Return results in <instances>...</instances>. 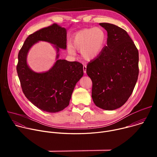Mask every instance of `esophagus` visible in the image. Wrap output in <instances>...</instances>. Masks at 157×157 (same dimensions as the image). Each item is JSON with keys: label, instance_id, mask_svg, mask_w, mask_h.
Instances as JSON below:
<instances>
[{"label": "esophagus", "instance_id": "esophagus-1", "mask_svg": "<svg viewBox=\"0 0 157 157\" xmlns=\"http://www.w3.org/2000/svg\"><path fill=\"white\" fill-rule=\"evenodd\" d=\"M83 71L84 73H86V65L84 64L83 65Z\"/></svg>", "mask_w": 157, "mask_h": 157}]
</instances>
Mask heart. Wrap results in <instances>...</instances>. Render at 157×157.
<instances>
[{
  "instance_id": "1",
  "label": "heart",
  "mask_w": 157,
  "mask_h": 157,
  "mask_svg": "<svg viewBox=\"0 0 157 157\" xmlns=\"http://www.w3.org/2000/svg\"><path fill=\"white\" fill-rule=\"evenodd\" d=\"M72 44H68V51L76 54V50L81 52L86 60L96 58L102 51L106 42V34L100 27L86 29L76 33L72 38Z\"/></svg>"
}]
</instances>
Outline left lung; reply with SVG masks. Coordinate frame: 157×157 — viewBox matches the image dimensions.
Listing matches in <instances>:
<instances>
[{
	"instance_id": "8db88e82",
	"label": "left lung",
	"mask_w": 157,
	"mask_h": 157,
	"mask_svg": "<svg viewBox=\"0 0 157 157\" xmlns=\"http://www.w3.org/2000/svg\"><path fill=\"white\" fill-rule=\"evenodd\" d=\"M107 32V46L89 62L86 73L93 82L96 106L114 110L122 106L135 87L139 76V52L127 32L114 24L100 23Z\"/></svg>"
}]
</instances>
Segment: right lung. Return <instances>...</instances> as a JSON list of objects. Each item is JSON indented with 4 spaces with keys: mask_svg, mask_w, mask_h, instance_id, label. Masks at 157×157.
<instances>
[{
    "mask_svg": "<svg viewBox=\"0 0 157 157\" xmlns=\"http://www.w3.org/2000/svg\"><path fill=\"white\" fill-rule=\"evenodd\" d=\"M39 40L55 44L57 60L48 72L35 73L26 63L29 48ZM59 48H66V29L56 24L30 35L18 55L17 71L25 97L43 111L55 113L70 104L76 84L83 76V66L78 61L58 59Z\"/></svg>",
    "mask_w": 157,
    "mask_h": 157,
    "instance_id": "add662e5",
    "label": "right lung"
}]
</instances>
